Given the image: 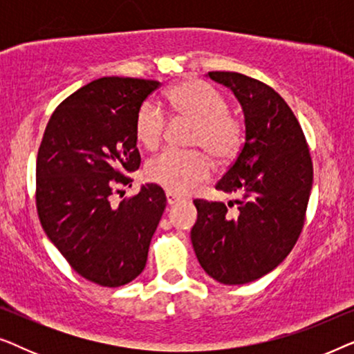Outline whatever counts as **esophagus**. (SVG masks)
I'll return each instance as SVG.
<instances>
[{
    "mask_svg": "<svg viewBox=\"0 0 354 354\" xmlns=\"http://www.w3.org/2000/svg\"><path fill=\"white\" fill-rule=\"evenodd\" d=\"M166 201H167L169 206H172V205H176L177 201H180V196L174 195L172 192H167V193H166Z\"/></svg>",
    "mask_w": 354,
    "mask_h": 354,
    "instance_id": "obj_1",
    "label": "esophagus"
}]
</instances>
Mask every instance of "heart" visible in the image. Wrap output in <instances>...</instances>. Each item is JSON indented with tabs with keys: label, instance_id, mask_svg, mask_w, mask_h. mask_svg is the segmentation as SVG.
I'll return each instance as SVG.
<instances>
[{
	"label": "heart",
	"instance_id": "heart-1",
	"mask_svg": "<svg viewBox=\"0 0 354 354\" xmlns=\"http://www.w3.org/2000/svg\"><path fill=\"white\" fill-rule=\"evenodd\" d=\"M174 115L195 122L192 147L205 148L217 161H229L241 143V124L229 114L224 95L200 80L185 82L176 86L167 98ZM166 114L154 101H145L135 120L138 142L149 149L162 142L166 132ZM148 180L172 193H190L209 178L212 164L205 153H182L166 149L147 164Z\"/></svg>",
	"mask_w": 354,
	"mask_h": 354
}]
</instances>
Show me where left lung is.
<instances>
[{
  "label": "left lung",
  "instance_id": "8db88e82",
  "mask_svg": "<svg viewBox=\"0 0 354 354\" xmlns=\"http://www.w3.org/2000/svg\"><path fill=\"white\" fill-rule=\"evenodd\" d=\"M206 77L235 95L245 118V143L216 190L221 201L195 200L192 243L206 274L243 285L274 270L297 243L313 188V162L297 118L274 88L239 72Z\"/></svg>",
  "mask_w": 354,
  "mask_h": 354
}]
</instances>
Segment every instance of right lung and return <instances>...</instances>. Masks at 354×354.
<instances>
[{
	"label": "right lung",
	"mask_w": 354,
	"mask_h": 354,
	"mask_svg": "<svg viewBox=\"0 0 354 354\" xmlns=\"http://www.w3.org/2000/svg\"><path fill=\"white\" fill-rule=\"evenodd\" d=\"M161 85L103 77L66 98L46 125L37 158L41 227L72 269L101 287H120L147 266L166 195L145 183L138 195L111 203L115 185L140 167L135 120Z\"/></svg>",
	"instance_id": "obj_1"
}]
</instances>
